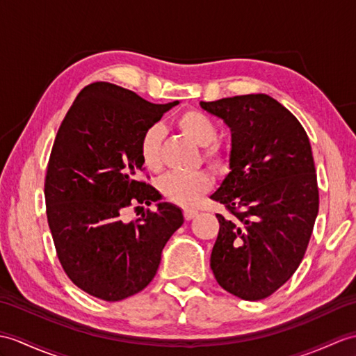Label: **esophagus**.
I'll list each match as a JSON object with an SVG mask.
<instances>
[{"instance_id":"34e87169","label":"esophagus","mask_w":356,"mask_h":356,"mask_svg":"<svg viewBox=\"0 0 356 356\" xmlns=\"http://www.w3.org/2000/svg\"><path fill=\"white\" fill-rule=\"evenodd\" d=\"M197 211L195 209H185V212H184V216H185V220H193L195 216H197Z\"/></svg>"}]
</instances>
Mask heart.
Returning <instances> with one entry per match:
<instances>
[{"label":"heart","instance_id":"obj_1","mask_svg":"<svg viewBox=\"0 0 356 356\" xmlns=\"http://www.w3.org/2000/svg\"><path fill=\"white\" fill-rule=\"evenodd\" d=\"M177 129L189 140L203 147V159L212 167H222L227 161V153L217 143L218 129L208 115L200 111H186L176 120ZM163 131L159 126L148 127L139 140V156L144 167L150 171L161 170V147ZM212 186V179L204 171L191 175H167L159 184L162 195L168 202L179 206H193Z\"/></svg>","mask_w":356,"mask_h":356}]
</instances>
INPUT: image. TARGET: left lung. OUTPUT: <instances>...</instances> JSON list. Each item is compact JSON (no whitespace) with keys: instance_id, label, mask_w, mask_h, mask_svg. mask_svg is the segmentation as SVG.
<instances>
[{"instance_id":"obj_1","label":"left lung","mask_w":356,"mask_h":356,"mask_svg":"<svg viewBox=\"0 0 356 356\" xmlns=\"http://www.w3.org/2000/svg\"><path fill=\"white\" fill-rule=\"evenodd\" d=\"M200 106L232 134L230 172L211 195L229 212L217 213L211 268L230 294L266 299L300 266L318 213L309 138L299 120L266 94Z\"/></svg>"}]
</instances>
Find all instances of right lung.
Returning a JSON list of instances; mask_svg holds the SVG:
<instances>
[{"mask_svg": "<svg viewBox=\"0 0 356 356\" xmlns=\"http://www.w3.org/2000/svg\"><path fill=\"white\" fill-rule=\"evenodd\" d=\"M176 104H153L95 81L80 90L56 135L45 176L48 226L66 275L102 300L143 291L165 244L184 225V213L167 202L136 222L122 220L129 205L162 198L140 180L139 140Z\"/></svg>", "mask_w": 356, "mask_h": 356, "instance_id": "add662e5", "label": "right lung"}]
</instances>
